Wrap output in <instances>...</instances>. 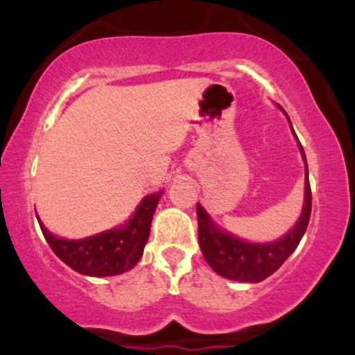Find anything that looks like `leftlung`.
Segmentation results:
<instances>
[{"label":"left lung","instance_id":"8db88e82","mask_svg":"<svg viewBox=\"0 0 355 355\" xmlns=\"http://www.w3.org/2000/svg\"><path fill=\"white\" fill-rule=\"evenodd\" d=\"M277 108L287 116L288 123L291 118L284 112L280 105ZM292 128V123H291ZM299 150L302 153L305 164V182H304V205L300 217L297 218L291 230L284 234L280 239L272 242H250V240L240 239L239 235L232 234L227 229H222L210 214L200 203H197V218H198V243H200L202 254L205 257L207 263L225 279L237 280V282L257 284L266 280L279 268L285 260L295 250L299 242L302 240L305 230H307L309 220H311L312 210V193L311 183H309V168L307 158H305L304 148L297 138L294 128H292Z\"/></svg>","mask_w":355,"mask_h":355}]
</instances>
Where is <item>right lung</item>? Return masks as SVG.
I'll return each mask as SVG.
<instances>
[{
  "mask_svg": "<svg viewBox=\"0 0 355 355\" xmlns=\"http://www.w3.org/2000/svg\"><path fill=\"white\" fill-rule=\"evenodd\" d=\"M162 195L164 190L146 195L125 223L85 239L58 237L44 227L38 214L36 218L51 250L73 270L88 277L120 275L132 270L144 255Z\"/></svg>",
  "mask_w": 355,
  "mask_h": 355,
  "instance_id": "obj_1",
  "label": "right lung"
}]
</instances>
